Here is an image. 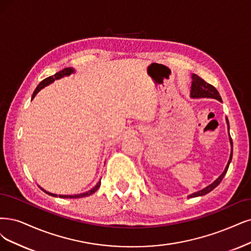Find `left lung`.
I'll list each match as a JSON object with an SVG mask.
<instances>
[{
	"label": "left lung",
	"mask_w": 251,
	"mask_h": 251,
	"mask_svg": "<svg viewBox=\"0 0 251 251\" xmlns=\"http://www.w3.org/2000/svg\"><path fill=\"white\" fill-rule=\"evenodd\" d=\"M191 78H192V81H191V89H190V97L191 98H213V99H216L220 102H222L221 100V97L219 95L218 91L213 87L212 85H210V83L206 82L205 80H203L202 78H201L199 75H197V74H192L191 75ZM226 124H227V130H228V136H229V144H230V155H229V159L227 161V164L226 166V169L224 171V173H222L219 177L213 182L211 183L210 185H208L207 187L202 188L201 190H199L197 192H193L191 194H189V196L187 197L188 199L190 198H197V197H201V196H205V194L211 192L213 189L216 188L219 183L222 181V179H224V177L226 176L227 170H228V166H229V163L231 161V158H233V141H231L230 138V135H229V123H228V120L227 118H226Z\"/></svg>",
	"instance_id": "left-lung-1"
}]
</instances>
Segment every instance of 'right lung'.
<instances>
[{"mask_svg":"<svg viewBox=\"0 0 251 251\" xmlns=\"http://www.w3.org/2000/svg\"><path fill=\"white\" fill-rule=\"evenodd\" d=\"M75 72V70H74L72 67H69V68H64L63 70H61V71H59V72H57L54 74V75H52V76H50V77H48V78H45V79H43L39 85H38V87L36 88V90L34 91V93H33V95H32V100L35 98V96L38 94V92L40 91V90H42L43 88H45V87H48V86H50V83H52L54 80H58V79H61V78H63V77H65V76H69V75H71L72 73H74ZM100 184H101V180L95 185L94 187H93L92 189H90L89 191H86V192H82V193H78V194H55V193H51V192H49V191H46V190H44L42 187H40L41 188V190H43L45 193H48L49 196H51V197H54V198H61V199H80V198H86V197H89V196H91V194H93V193H95L97 190H98V188L100 187Z\"/></svg>","mask_w":251,"mask_h":251,"instance_id":"1","label":"right lung"}]
</instances>
